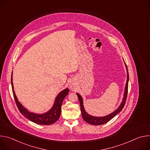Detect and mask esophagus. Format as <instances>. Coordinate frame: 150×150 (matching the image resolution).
Instances as JSON below:
<instances>
[{"mask_svg": "<svg viewBox=\"0 0 150 150\" xmlns=\"http://www.w3.org/2000/svg\"><path fill=\"white\" fill-rule=\"evenodd\" d=\"M69 87L72 90V89H74L75 88V85H74V84H73L72 83H70L69 84Z\"/></svg>", "mask_w": 150, "mask_h": 150, "instance_id": "esophagus-1", "label": "esophagus"}]
</instances>
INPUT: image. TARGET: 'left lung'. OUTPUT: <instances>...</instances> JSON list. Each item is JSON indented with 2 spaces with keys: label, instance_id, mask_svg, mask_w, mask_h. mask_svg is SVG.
Returning <instances> with one entry per match:
<instances>
[{
  "label": "left lung",
  "instance_id": "8db88e82",
  "mask_svg": "<svg viewBox=\"0 0 150 150\" xmlns=\"http://www.w3.org/2000/svg\"><path fill=\"white\" fill-rule=\"evenodd\" d=\"M125 65L126 67V72H127V79H126V82L125 85V91L123 93V97L122 101V103H120V105L118 107V108L116 109L113 112L111 113L110 114L106 115L104 116H101V117H97V116H94L89 115L86 111L85 110V108L83 107V98L82 96L79 94L76 93V95L78 96V98L79 101L80 103V106H81V114L83 119L89 124L93 125H103L107 122H108L110 121L112 119H113L117 113H119L120 112L122 111L123 109V107L125 104L126 103V97H127V88H128V82H129V73H128V70L127 66L126 65V63L125 62Z\"/></svg>",
  "mask_w": 150,
  "mask_h": 150
}]
</instances>
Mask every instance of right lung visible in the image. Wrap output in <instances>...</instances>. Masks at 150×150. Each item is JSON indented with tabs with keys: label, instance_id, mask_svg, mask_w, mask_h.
Segmentation results:
<instances>
[{
	"label": "right lung",
	"instance_id": "1",
	"mask_svg": "<svg viewBox=\"0 0 150 150\" xmlns=\"http://www.w3.org/2000/svg\"><path fill=\"white\" fill-rule=\"evenodd\" d=\"M11 85L12 88V92L13 97L16 104V105L19 110L24 117L38 125H49L55 123L59 119L61 113V107L62 102L65 97L68 94L69 90L67 88L60 91L56 96L52 108L47 112L38 114L28 111L24 105L21 104L18 100L13 90V85L12 82V72L11 76Z\"/></svg>",
	"mask_w": 150,
	"mask_h": 150
}]
</instances>
